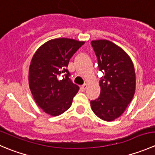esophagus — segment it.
I'll return each instance as SVG.
<instances>
[{
  "label": "esophagus",
  "mask_w": 155,
  "mask_h": 155,
  "mask_svg": "<svg viewBox=\"0 0 155 155\" xmlns=\"http://www.w3.org/2000/svg\"><path fill=\"white\" fill-rule=\"evenodd\" d=\"M88 85L87 83H85V84H84V85H82V86H81V90H82V91H85V90H86V88H88Z\"/></svg>",
  "instance_id": "esophagus-1"
}]
</instances>
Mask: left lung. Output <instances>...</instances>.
I'll return each mask as SVG.
<instances>
[{"mask_svg":"<svg viewBox=\"0 0 155 155\" xmlns=\"http://www.w3.org/2000/svg\"><path fill=\"white\" fill-rule=\"evenodd\" d=\"M91 44L99 70L104 74L99 82L100 96L91 101V110L100 119L113 121L122 115L133 98L136 85L134 65L124 49L108 40H94Z\"/></svg>","mask_w":155,"mask_h":155,"instance_id":"left-lung-1","label":"left lung"}]
</instances>
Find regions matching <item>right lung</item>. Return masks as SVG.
I'll return each mask as SVG.
<instances>
[{
  "label": "right lung",
  "instance_id": "1",
  "mask_svg": "<svg viewBox=\"0 0 155 155\" xmlns=\"http://www.w3.org/2000/svg\"><path fill=\"white\" fill-rule=\"evenodd\" d=\"M85 41L55 38L38 48L28 70V85L35 101L52 117L70 107L79 87L73 83L67 70L69 61Z\"/></svg>",
  "mask_w": 155,
  "mask_h": 155
}]
</instances>
